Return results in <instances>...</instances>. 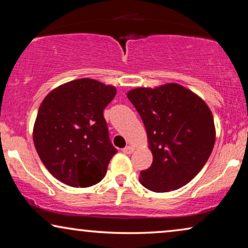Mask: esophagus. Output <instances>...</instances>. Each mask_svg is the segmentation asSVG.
Returning <instances> with one entry per match:
<instances>
[{"label": "esophagus", "instance_id": "esophagus-1", "mask_svg": "<svg viewBox=\"0 0 248 248\" xmlns=\"http://www.w3.org/2000/svg\"><path fill=\"white\" fill-rule=\"evenodd\" d=\"M134 150H135V148L133 147V145H126V147L123 149V152L126 155H131L132 152H134Z\"/></svg>", "mask_w": 248, "mask_h": 248}]
</instances>
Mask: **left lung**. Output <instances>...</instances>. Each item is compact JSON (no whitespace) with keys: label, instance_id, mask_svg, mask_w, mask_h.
<instances>
[{"label":"left lung","instance_id":"8db88e82","mask_svg":"<svg viewBox=\"0 0 248 248\" xmlns=\"http://www.w3.org/2000/svg\"><path fill=\"white\" fill-rule=\"evenodd\" d=\"M147 131L154 161L140 172L152 192L181 188L203 168L216 142L212 111L201 97L178 83L135 88L127 93Z\"/></svg>","mask_w":248,"mask_h":248}]
</instances>
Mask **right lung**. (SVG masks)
<instances>
[{"label":"right lung","mask_w":248,"mask_h":248,"mask_svg":"<svg viewBox=\"0 0 248 248\" xmlns=\"http://www.w3.org/2000/svg\"><path fill=\"white\" fill-rule=\"evenodd\" d=\"M115 94L114 86L83 78L61 84L44 98L33 124V144L60 182L89 187L105 177L117 150L103 111Z\"/></svg>","instance_id":"add662e5"}]
</instances>
